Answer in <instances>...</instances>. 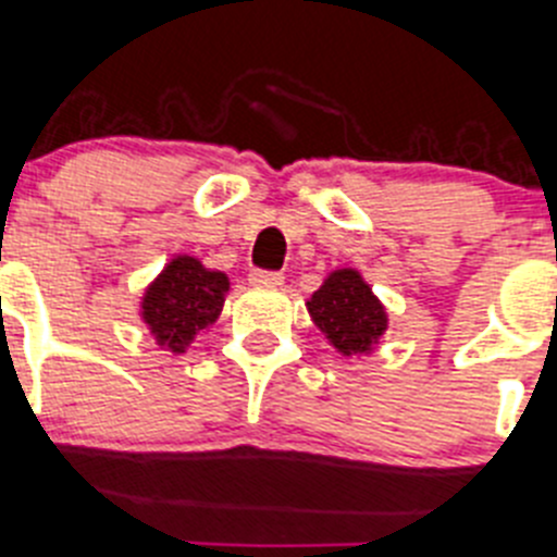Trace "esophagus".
Instances as JSON below:
<instances>
[{"label": "esophagus", "instance_id": "34e87169", "mask_svg": "<svg viewBox=\"0 0 557 557\" xmlns=\"http://www.w3.org/2000/svg\"><path fill=\"white\" fill-rule=\"evenodd\" d=\"M249 283L263 285V288H277V285H283V274L280 272H252L249 274Z\"/></svg>", "mask_w": 557, "mask_h": 557}]
</instances>
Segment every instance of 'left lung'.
I'll use <instances>...</instances> for the list:
<instances>
[{
	"label": "left lung",
	"instance_id": "1",
	"mask_svg": "<svg viewBox=\"0 0 557 557\" xmlns=\"http://www.w3.org/2000/svg\"><path fill=\"white\" fill-rule=\"evenodd\" d=\"M310 319L341 355H368L387 330V313L355 269H337L308 302Z\"/></svg>",
	"mask_w": 557,
	"mask_h": 557
}]
</instances>
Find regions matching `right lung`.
<instances>
[{
  "instance_id": "right-lung-1",
  "label": "right lung",
  "mask_w": 557,
  "mask_h": 557,
  "mask_svg": "<svg viewBox=\"0 0 557 557\" xmlns=\"http://www.w3.org/2000/svg\"><path fill=\"white\" fill-rule=\"evenodd\" d=\"M231 288L222 272H211L191 255H178L148 285L143 321L164 351L184 355L206 326L214 324Z\"/></svg>"
}]
</instances>
